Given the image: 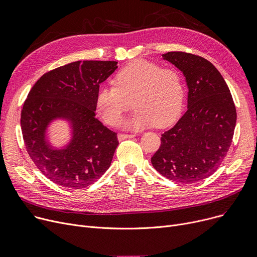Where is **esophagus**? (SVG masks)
Returning a JSON list of instances; mask_svg holds the SVG:
<instances>
[{
  "label": "esophagus",
  "mask_w": 257,
  "mask_h": 257,
  "mask_svg": "<svg viewBox=\"0 0 257 257\" xmlns=\"http://www.w3.org/2000/svg\"><path fill=\"white\" fill-rule=\"evenodd\" d=\"M134 137H136V134H127V133H118L117 134L118 141H124L126 139H132Z\"/></svg>",
  "instance_id": "34e87169"
}]
</instances>
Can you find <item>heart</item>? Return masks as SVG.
Wrapping results in <instances>:
<instances>
[{
  "label": "heart",
  "mask_w": 257,
  "mask_h": 257,
  "mask_svg": "<svg viewBox=\"0 0 257 257\" xmlns=\"http://www.w3.org/2000/svg\"><path fill=\"white\" fill-rule=\"evenodd\" d=\"M184 97L183 81L178 70L139 59L120 69L113 85L99 88L96 109L108 125H115L132 106V117L123 126L141 129L165 127L179 114Z\"/></svg>",
  "instance_id": "obj_1"
}]
</instances>
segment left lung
I'll return each instance as SVG.
<instances>
[{"label": "left lung", "instance_id": "1", "mask_svg": "<svg viewBox=\"0 0 257 257\" xmlns=\"http://www.w3.org/2000/svg\"><path fill=\"white\" fill-rule=\"evenodd\" d=\"M163 57L185 76L187 110L161 134L151 163L170 180L197 182L217 171L227 155L236 123L235 105L224 78L207 59L185 52H168Z\"/></svg>", "mask_w": 257, "mask_h": 257}]
</instances>
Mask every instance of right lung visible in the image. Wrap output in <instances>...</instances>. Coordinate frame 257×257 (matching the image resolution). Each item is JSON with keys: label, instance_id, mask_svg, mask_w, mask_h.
Segmentation results:
<instances>
[{"label": "right lung", "instance_id": "obj_1", "mask_svg": "<svg viewBox=\"0 0 257 257\" xmlns=\"http://www.w3.org/2000/svg\"><path fill=\"white\" fill-rule=\"evenodd\" d=\"M116 61H75L40 77L28 93L21 114L27 152L37 169L58 185L79 190L97 181L110 167L118 145L116 133L96 118L100 83L116 69ZM64 117L73 124V140L65 150L45 143L46 126Z\"/></svg>", "mask_w": 257, "mask_h": 257}]
</instances>
